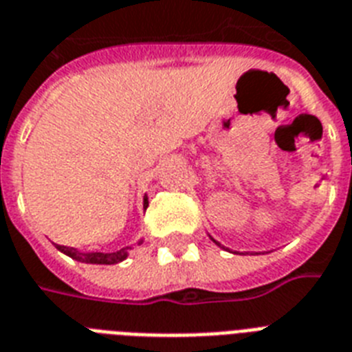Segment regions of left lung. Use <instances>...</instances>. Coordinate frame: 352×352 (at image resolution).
Listing matches in <instances>:
<instances>
[{"mask_svg":"<svg viewBox=\"0 0 352 352\" xmlns=\"http://www.w3.org/2000/svg\"><path fill=\"white\" fill-rule=\"evenodd\" d=\"M210 239H212V241H214V243H215V245H217V246H221V248H225V246H223V245H221V243H219V241H215V239H214V237H212V235H210ZM225 250H228V248H225ZM234 254H235V252H234Z\"/></svg>","mask_w":352,"mask_h":352,"instance_id":"left-lung-1","label":"left lung"}]
</instances>
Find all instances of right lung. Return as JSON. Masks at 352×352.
<instances>
[{
  "label": "right lung",
  "mask_w": 352,
  "mask_h": 352,
  "mask_svg": "<svg viewBox=\"0 0 352 352\" xmlns=\"http://www.w3.org/2000/svg\"><path fill=\"white\" fill-rule=\"evenodd\" d=\"M148 208V195H144V210ZM142 243V239L138 241V245ZM56 248L60 252H63L65 256H69L74 261L80 263H91V265H115V263L124 261L131 250V246H126V248H122V250L111 252V254H106V252H80L73 246H63V245H56Z\"/></svg>",
  "instance_id": "right-lung-1"
}]
</instances>
